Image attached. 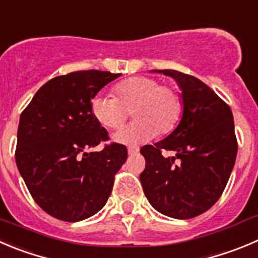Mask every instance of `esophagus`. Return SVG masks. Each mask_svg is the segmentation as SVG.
<instances>
[{
    "instance_id": "1",
    "label": "esophagus",
    "mask_w": 258,
    "mask_h": 258,
    "mask_svg": "<svg viewBox=\"0 0 258 258\" xmlns=\"http://www.w3.org/2000/svg\"><path fill=\"white\" fill-rule=\"evenodd\" d=\"M138 151H139V148H138V147H136V146H129V147H127V153L131 154V156H133V154L138 153Z\"/></svg>"
}]
</instances>
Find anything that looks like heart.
Listing matches in <instances>:
<instances>
[{
	"label": "heart",
	"instance_id": "1",
	"mask_svg": "<svg viewBox=\"0 0 258 258\" xmlns=\"http://www.w3.org/2000/svg\"><path fill=\"white\" fill-rule=\"evenodd\" d=\"M182 109V96L175 86L162 85L157 78L146 76L121 81L112 88V96L99 95L91 101L92 116L106 129L121 126L132 111L136 120L112 136L115 142L125 144L171 133Z\"/></svg>",
	"mask_w": 258,
	"mask_h": 258
}]
</instances>
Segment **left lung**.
Masks as SVG:
<instances>
[{"mask_svg": "<svg viewBox=\"0 0 258 258\" xmlns=\"http://www.w3.org/2000/svg\"><path fill=\"white\" fill-rule=\"evenodd\" d=\"M161 72L182 90V119L167 138L142 147L146 168L139 178L157 212L190 219L209 210L227 186L238 151L234 121L229 105L203 81L178 71ZM163 150L176 156L164 157Z\"/></svg>", "mask_w": 258, "mask_h": 258, "instance_id": "8db88e82", "label": "left lung"}]
</instances>
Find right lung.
I'll use <instances>...</instances> for the list:
<instances>
[{
    "instance_id": "add662e5",
    "label": "right lung",
    "mask_w": 258,
    "mask_h": 258,
    "mask_svg": "<svg viewBox=\"0 0 258 258\" xmlns=\"http://www.w3.org/2000/svg\"><path fill=\"white\" fill-rule=\"evenodd\" d=\"M120 73L88 70L51 78L20 115L15 151L19 172L34 201L64 222H80L104 208L126 147L109 141L91 101Z\"/></svg>"
}]
</instances>
